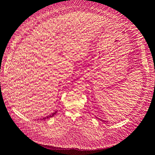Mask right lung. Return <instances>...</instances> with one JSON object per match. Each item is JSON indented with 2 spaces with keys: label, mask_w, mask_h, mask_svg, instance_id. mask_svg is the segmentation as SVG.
Listing matches in <instances>:
<instances>
[{
  "label": "right lung",
  "mask_w": 155,
  "mask_h": 155,
  "mask_svg": "<svg viewBox=\"0 0 155 155\" xmlns=\"http://www.w3.org/2000/svg\"><path fill=\"white\" fill-rule=\"evenodd\" d=\"M56 112H57V111H56V112H54V113H52L51 115H49V116L48 115V116H47L46 117H44V118H42L41 120H45V119H48V118H51V117H53V116H54V115H56Z\"/></svg>",
  "instance_id": "add662e5"
}]
</instances>
